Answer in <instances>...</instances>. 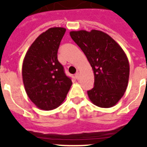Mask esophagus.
<instances>
[{"label":"esophagus","instance_id":"1","mask_svg":"<svg viewBox=\"0 0 147 147\" xmlns=\"http://www.w3.org/2000/svg\"><path fill=\"white\" fill-rule=\"evenodd\" d=\"M75 76H76V79H79V77H80V74L78 73V72H77V73L75 75Z\"/></svg>","mask_w":147,"mask_h":147}]
</instances>
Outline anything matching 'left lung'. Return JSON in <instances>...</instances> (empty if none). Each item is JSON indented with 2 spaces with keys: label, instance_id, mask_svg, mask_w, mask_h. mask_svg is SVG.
Wrapping results in <instances>:
<instances>
[{
  "label": "left lung",
  "instance_id": "1",
  "mask_svg": "<svg viewBox=\"0 0 147 147\" xmlns=\"http://www.w3.org/2000/svg\"><path fill=\"white\" fill-rule=\"evenodd\" d=\"M70 36L94 71V86L88 91L91 101L104 108L114 106L124 94L129 81L130 65L124 51L102 31H71Z\"/></svg>",
  "mask_w": 147,
  "mask_h": 147
}]
</instances>
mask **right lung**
I'll list each match as a JSON object with an SVG mask.
<instances>
[{"instance_id":"obj_1","label":"right lung","mask_w":147,"mask_h":147,"mask_svg":"<svg viewBox=\"0 0 147 147\" xmlns=\"http://www.w3.org/2000/svg\"><path fill=\"white\" fill-rule=\"evenodd\" d=\"M65 30L63 27H53L41 33L24 59L22 76L25 91L41 110L50 111L59 107L72 85L57 59Z\"/></svg>"}]
</instances>
